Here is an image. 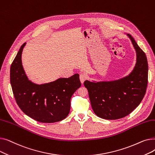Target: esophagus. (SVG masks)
Listing matches in <instances>:
<instances>
[{"mask_svg":"<svg viewBox=\"0 0 155 155\" xmlns=\"http://www.w3.org/2000/svg\"><path fill=\"white\" fill-rule=\"evenodd\" d=\"M86 79H87V77H86L85 75L82 74H82H80V80L81 81V83L83 84L85 82V80Z\"/></svg>","mask_w":155,"mask_h":155,"instance_id":"1","label":"esophagus"}]
</instances>
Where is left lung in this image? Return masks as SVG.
I'll return each mask as SVG.
<instances>
[{
  "instance_id": "1",
  "label": "left lung",
  "mask_w": 155,
  "mask_h": 155,
  "mask_svg": "<svg viewBox=\"0 0 155 155\" xmlns=\"http://www.w3.org/2000/svg\"><path fill=\"white\" fill-rule=\"evenodd\" d=\"M127 36L136 51V63L133 71L123 78L111 82H84L94 113L104 119L116 120L127 116L140 105L146 94L147 58L132 36Z\"/></svg>"
}]
</instances>
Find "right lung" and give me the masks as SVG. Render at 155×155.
I'll return each mask as SVG.
<instances>
[{"label": "right lung", "instance_id": "add662e5", "mask_svg": "<svg viewBox=\"0 0 155 155\" xmlns=\"http://www.w3.org/2000/svg\"><path fill=\"white\" fill-rule=\"evenodd\" d=\"M24 43L12 61L10 81L16 103L27 116L40 123H51L66 118L70 110L72 95L81 86L78 73L69 78L37 85L28 80L21 55Z\"/></svg>", "mask_w": 155, "mask_h": 155}]
</instances>
